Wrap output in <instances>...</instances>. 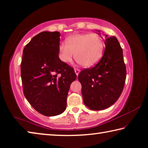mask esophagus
I'll list each match as a JSON object with an SVG mask.
<instances>
[{"mask_svg":"<svg viewBox=\"0 0 148 148\" xmlns=\"http://www.w3.org/2000/svg\"><path fill=\"white\" fill-rule=\"evenodd\" d=\"M74 70H75V74L77 75V76H78V75L80 73V71H81V70H80L79 69H77V68H75Z\"/></svg>","mask_w":148,"mask_h":148,"instance_id":"esophagus-1","label":"esophagus"}]
</instances>
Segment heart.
<instances>
[{"instance_id":"b5f03b06","label":"heart","mask_w":148,"mask_h":148,"mask_svg":"<svg viewBox=\"0 0 148 148\" xmlns=\"http://www.w3.org/2000/svg\"><path fill=\"white\" fill-rule=\"evenodd\" d=\"M66 42L58 46V58L65 64L71 62L74 52L75 60L85 67L96 64L102 56L104 43L97 34H74L67 38Z\"/></svg>"}]
</instances>
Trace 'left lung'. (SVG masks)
I'll return each instance as SVG.
<instances>
[{
	"label": "left lung",
	"mask_w": 148,
	"mask_h": 148,
	"mask_svg": "<svg viewBox=\"0 0 148 148\" xmlns=\"http://www.w3.org/2000/svg\"><path fill=\"white\" fill-rule=\"evenodd\" d=\"M106 37L101 59L94 67L82 70L78 76L84 103L92 110L112 106L119 98L125 83L127 71L122 48L114 36Z\"/></svg>",
	"instance_id": "8db88e82"
}]
</instances>
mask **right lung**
I'll return each instance as SVG.
<instances>
[{"mask_svg":"<svg viewBox=\"0 0 148 148\" xmlns=\"http://www.w3.org/2000/svg\"><path fill=\"white\" fill-rule=\"evenodd\" d=\"M60 33L43 31L23 50L21 77L24 96L31 106L45 116L61 114L77 75L72 67L58 58Z\"/></svg>","mask_w":148,"mask_h":148,"instance_id":"1","label":"right lung"}]
</instances>
